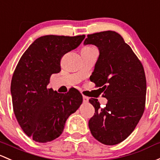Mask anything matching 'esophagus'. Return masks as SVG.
Listing matches in <instances>:
<instances>
[{"mask_svg": "<svg viewBox=\"0 0 160 160\" xmlns=\"http://www.w3.org/2000/svg\"><path fill=\"white\" fill-rule=\"evenodd\" d=\"M83 102H87L89 101V98L87 97H85V96H83Z\"/></svg>", "mask_w": 160, "mask_h": 160, "instance_id": "34e87169", "label": "esophagus"}]
</instances>
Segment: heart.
<instances>
[{
	"instance_id": "1",
	"label": "heart",
	"mask_w": 160,
	"mask_h": 160,
	"mask_svg": "<svg viewBox=\"0 0 160 160\" xmlns=\"http://www.w3.org/2000/svg\"><path fill=\"white\" fill-rule=\"evenodd\" d=\"M83 49H87V50H92V49H95V48H93V47H86V48H83Z\"/></svg>"
}]
</instances>
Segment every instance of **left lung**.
<instances>
[{"instance_id":"8db88e82","label":"left lung","mask_w":160,"mask_h":160,"mask_svg":"<svg viewBox=\"0 0 160 160\" xmlns=\"http://www.w3.org/2000/svg\"><path fill=\"white\" fill-rule=\"evenodd\" d=\"M83 44L98 48L100 54L90 80L101 87L107 99L102 109L97 99L89 100L95 108L89 128L99 142L116 145L132 133L144 112L147 80L143 67L115 31L88 34Z\"/></svg>"}]
</instances>
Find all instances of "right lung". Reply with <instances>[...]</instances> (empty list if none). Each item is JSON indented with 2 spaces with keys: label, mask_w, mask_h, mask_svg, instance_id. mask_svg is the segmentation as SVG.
<instances>
[{
  "label": "right lung",
  "mask_w": 160,
  "mask_h": 160,
  "mask_svg": "<svg viewBox=\"0 0 160 160\" xmlns=\"http://www.w3.org/2000/svg\"><path fill=\"white\" fill-rule=\"evenodd\" d=\"M85 35H46L23 53L11 84L13 112L23 132L33 140L48 142L61 135L68 117L78 110L83 97L76 90L58 93L48 89L50 76L60 71V59L81 43Z\"/></svg>",
  "instance_id": "right-lung-1"
}]
</instances>
